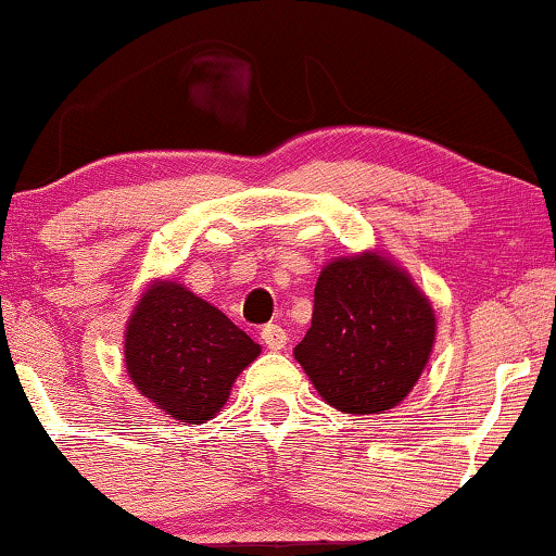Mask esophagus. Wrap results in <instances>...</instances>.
I'll use <instances>...</instances> for the list:
<instances>
[{"label":"esophagus","mask_w":556,"mask_h":556,"mask_svg":"<svg viewBox=\"0 0 556 556\" xmlns=\"http://www.w3.org/2000/svg\"><path fill=\"white\" fill-rule=\"evenodd\" d=\"M261 339H263V344H265V346L273 349V352H280V349L286 346L288 333H286L283 326H278V324H268V326H263Z\"/></svg>","instance_id":"esophagus-1"}]
</instances>
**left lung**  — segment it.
<instances>
[{
  "instance_id": "1",
  "label": "left lung",
  "mask_w": 556,
  "mask_h": 556,
  "mask_svg": "<svg viewBox=\"0 0 556 556\" xmlns=\"http://www.w3.org/2000/svg\"><path fill=\"white\" fill-rule=\"evenodd\" d=\"M435 308L413 276L379 250L333 257L314 291L295 362L326 405L382 415L413 392L435 346Z\"/></svg>"
}]
</instances>
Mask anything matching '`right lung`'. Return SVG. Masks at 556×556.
Listing matches in <instances>:
<instances>
[{
	"instance_id": "add662e5",
	"label": "right lung",
	"mask_w": 556,
	"mask_h": 556,
	"mask_svg": "<svg viewBox=\"0 0 556 556\" xmlns=\"http://www.w3.org/2000/svg\"><path fill=\"white\" fill-rule=\"evenodd\" d=\"M257 354L261 344L177 280H151L126 321L124 364L134 387L187 425L215 417Z\"/></svg>"
}]
</instances>
